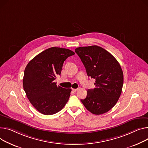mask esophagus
<instances>
[{
    "label": "esophagus",
    "mask_w": 148,
    "mask_h": 148,
    "mask_svg": "<svg viewBox=\"0 0 148 148\" xmlns=\"http://www.w3.org/2000/svg\"><path fill=\"white\" fill-rule=\"evenodd\" d=\"M78 90V88H72V90H73V92H77Z\"/></svg>",
    "instance_id": "esophagus-1"
}]
</instances>
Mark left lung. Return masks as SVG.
<instances>
[{"mask_svg": "<svg viewBox=\"0 0 148 148\" xmlns=\"http://www.w3.org/2000/svg\"><path fill=\"white\" fill-rule=\"evenodd\" d=\"M75 52L88 77L96 80L95 87L87 90V96L82 102L93 114L107 112L116 103L122 92L124 75L120 64L110 52L98 46L79 47Z\"/></svg>", "mask_w": 148, "mask_h": 148, "instance_id": "left-lung-1", "label": "left lung"}]
</instances>
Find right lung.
Here are the masks:
<instances>
[{"label": "right lung", "instance_id": "add662e5", "mask_svg": "<svg viewBox=\"0 0 148 148\" xmlns=\"http://www.w3.org/2000/svg\"><path fill=\"white\" fill-rule=\"evenodd\" d=\"M74 54L70 49L52 47L38 54L27 65L24 90L39 112L46 115L56 114L67 103L71 89L57 86L54 80L61 75L66 59Z\"/></svg>", "mask_w": 148, "mask_h": 148}]
</instances>
